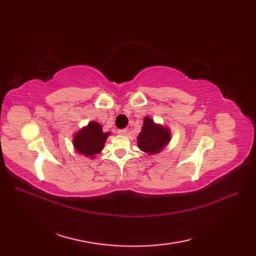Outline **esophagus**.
<instances>
[{
    "label": "esophagus",
    "instance_id": "34e87169",
    "mask_svg": "<svg viewBox=\"0 0 256 256\" xmlns=\"http://www.w3.org/2000/svg\"><path fill=\"white\" fill-rule=\"evenodd\" d=\"M127 132H128V130H127V129H120V130H118V134H120V136H126V134H127Z\"/></svg>",
    "mask_w": 256,
    "mask_h": 256
}]
</instances>
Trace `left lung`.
<instances>
[{
  "label": "left lung",
  "mask_w": 256,
  "mask_h": 256,
  "mask_svg": "<svg viewBox=\"0 0 256 256\" xmlns=\"http://www.w3.org/2000/svg\"><path fill=\"white\" fill-rule=\"evenodd\" d=\"M171 140V132L168 127L154 124L150 118H144L142 131L138 136V146L148 154L160 152Z\"/></svg>",
  "instance_id": "left-lung-1"
}]
</instances>
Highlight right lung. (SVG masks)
Segmentation results:
<instances>
[{
  "instance_id": "obj_1",
  "label": "right lung",
  "mask_w": 256,
  "mask_h": 256,
  "mask_svg": "<svg viewBox=\"0 0 256 256\" xmlns=\"http://www.w3.org/2000/svg\"><path fill=\"white\" fill-rule=\"evenodd\" d=\"M110 132H104L99 122H90L74 136V146L76 152L92 159L96 154L102 150L104 143Z\"/></svg>"
}]
</instances>
